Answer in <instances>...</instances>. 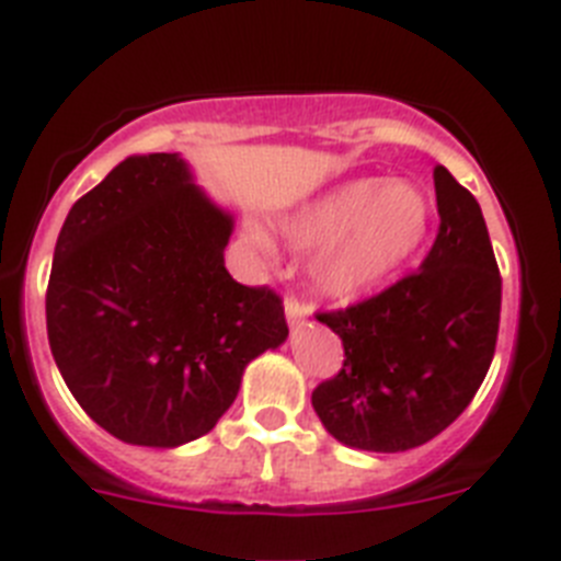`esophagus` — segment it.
<instances>
[{"instance_id": "obj_1", "label": "esophagus", "mask_w": 561, "mask_h": 561, "mask_svg": "<svg viewBox=\"0 0 561 561\" xmlns=\"http://www.w3.org/2000/svg\"><path fill=\"white\" fill-rule=\"evenodd\" d=\"M308 316H310V308L305 305V301H299V299H287L285 301V319H287V324H290V328H296V324L308 319Z\"/></svg>"}]
</instances>
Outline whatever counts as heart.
Segmentation results:
<instances>
[{"label": "heart", "instance_id": "b5f03b06", "mask_svg": "<svg viewBox=\"0 0 561 561\" xmlns=\"http://www.w3.org/2000/svg\"><path fill=\"white\" fill-rule=\"evenodd\" d=\"M432 199L415 183L358 178L330 188L282 222L287 242L316 251L313 279L324 296L355 301L398 274L423 248ZM260 253L271 251L260 228H248Z\"/></svg>", "mask_w": 561, "mask_h": 561}]
</instances>
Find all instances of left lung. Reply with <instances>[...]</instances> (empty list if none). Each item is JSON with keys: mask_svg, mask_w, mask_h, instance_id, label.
Masks as SVG:
<instances>
[{"mask_svg": "<svg viewBox=\"0 0 561 561\" xmlns=\"http://www.w3.org/2000/svg\"><path fill=\"white\" fill-rule=\"evenodd\" d=\"M440 231L417 267L383 294L321 313L344 367L313 389V409L350 449L407 451L462 415L491 367L503 282L480 203L435 169Z\"/></svg>", "mask_w": 561, "mask_h": 561, "instance_id": "left-lung-1", "label": "left lung"}]
</instances>
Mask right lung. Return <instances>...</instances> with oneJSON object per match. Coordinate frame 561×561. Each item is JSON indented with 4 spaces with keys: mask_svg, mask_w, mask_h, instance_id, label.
Masks as SVG:
<instances>
[{
    "mask_svg": "<svg viewBox=\"0 0 561 561\" xmlns=\"http://www.w3.org/2000/svg\"><path fill=\"white\" fill-rule=\"evenodd\" d=\"M233 214L178 152L133 154L67 214L47 339L87 415L118 440L174 449L208 435L242 373L285 344L282 301L226 271Z\"/></svg>",
    "mask_w": 561,
    "mask_h": 561,
    "instance_id": "obj_1",
    "label": "right lung"
}]
</instances>
